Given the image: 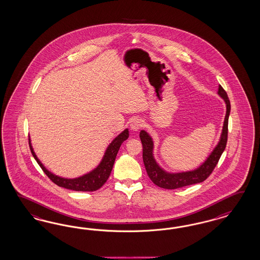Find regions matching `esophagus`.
<instances>
[{
	"instance_id": "esophagus-1",
	"label": "esophagus",
	"mask_w": 260,
	"mask_h": 260,
	"mask_svg": "<svg viewBox=\"0 0 260 260\" xmlns=\"http://www.w3.org/2000/svg\"><path fill=\"white\" fill-rule=\"evenodd\" d=\"M131 128L134 131V132H138L142 126H143V122L140 119L135 118L131 122Z\"/></svg>"
}]
</instances>
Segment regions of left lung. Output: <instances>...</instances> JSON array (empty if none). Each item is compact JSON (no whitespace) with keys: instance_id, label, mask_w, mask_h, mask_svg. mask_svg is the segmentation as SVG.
I'll return each instance as SVG.
<instances>
[{"instance_id":"1","label":"left lung","mask_w":260,"mask_h":260,"mask_svg":"<svg viewBox=\"0 0 260 260\" xmlns=\"http://www.w3.org/2000/svg\"><path fill=\"white\" fill-rule=\"evenodd\" d=\"M218 94L224 99L227 107L220 140L217 144V146L214 148L213 152L211 153V155L207 158V160L202 165L194 171L179 173H166L165 171H163L158 166L155 159L153 158V154H152L153 142L151 137L145 131L140 132V139L143 146L144 165L150 180L158 187L168 189H178V188L205 181L211 175V173H213L215 166L217 165L220 159L221 154L223 153L227 145L229 115L231 111V104H230L228 95L220 85L218 87Z\"/></svg>"}]
</instances>
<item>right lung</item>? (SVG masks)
Segmentation results:
<instances>
[{"label":"right lung","mask_w":260,"mask_h":260,"mask_svg":"<svg viewBox=\"0 0 260 260\" xmlns=\"http://www.w3.org/2000/svg\"><path fill=\"white\" fill-rule=\"evenodd\" d=\"M127 138H128V129L126 128L110 143V146L106 150V153L104 155L101 163L95 170L87 174H85L78 178H74V179L62 178V177H59L57 175H54L53 173L48 172L47 169L43 166V164L40 162L35 152L33 151L31 144H30V139H28V140H29V148L31 150L33 157L35 158L37 163L42 168L43 172L47 174V177L53 183H55L57 186L62 187L64 189L76 190V191H94V190L100 189L109 179L119 149H120L122 143L126 140Z\"/></svg>","instance_id":"1"}]
</instances>
